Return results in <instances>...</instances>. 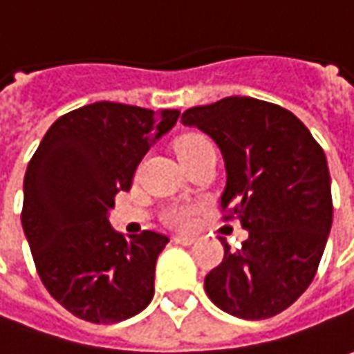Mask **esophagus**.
I'll return each mask as SVG.
<instances>
[{
  "mask_svg": "<svg viewBox=\"0 0 354 354\" xmlns=\"http://www.w3.org/2000/svg\"><path fill=\"white\" fill-rule=\"evenodd\" d=\"M174 243H178V245H194L196 243V237L194 235H174Z\"/></svg>",
  "mask_w": 354,
  "mask_h": 354,
  "instance_id": "obj_1",
  "label": "esophagus"
}]
</instances>
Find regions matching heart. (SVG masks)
Segmentation results:
<instances>
[{
	"mask_svg": "<svg viewBox=\"0 0 354 354\" xmlns=\"http://www.w3.org/2000/svg\"><path fill=\"white\" fill-rule=\"evenodd\" d=\"M201 140L205 139L200 137V135H189V137L180 139V142H178V154L188 151L192 147H196ZM170 223L180 227V229H188V227L194 223V209H192V207H176V209H172V212H170Z\"/></svg>",
	"mask_w": 354,
	"mask_h": 354,
	"instance_id": "b5f03b06",
	"label": "heart"
}]
</instances>
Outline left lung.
<instances>
[{"instance_id":"obj_1","label":"left lung","mask_w":354,"mask_h":354,"mask_svg":"<svg viewBox=\"0 0 354 354\" xmlns=\"http://www.w3.org/2000/svg\"><path fill=\"white\" fill-rule=\"evenodd\" d=\"M182 123L209 135L225 162L221 209L249 237L223 241V262L205 276V294L241 319H266L310 286L331 231V178L322 147L294 113L231 95L184 111Z\"/></svg>"}]
</instances>
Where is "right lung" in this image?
<instances>
[{"instance_id": "obj_1", "label": "right lung", "mask_w": 354, "mask_h": 354, "mask_svg": "<svg viewBox=\"0 0 354 354\" xmlns=\"http://www.w3.org/2000/svg\"><path fill=\"white\" fill-rule=\"evenodd\" d=\"M178 115L95 102L58 117L32 154L23 231L44 288L80 319L123 322L153 299L154 266L168 237L142 231L125 239L109 225V212Z\"/></svg>"}]
</instances>
